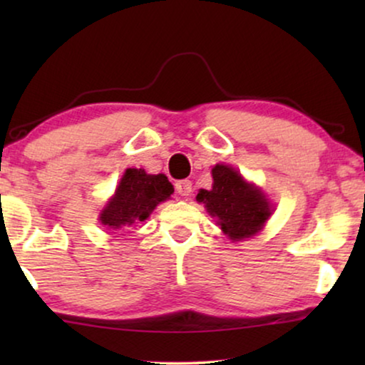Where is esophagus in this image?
<instances>
[{
	"label": "esophagus",
	"mask_w": 365,
	"mask_h": 365,
	"mask_svg": "<svg viewBox=\"0 0 365 365\" xmlns=\"http://www.w3.org/2000/svg\"><path fill=\"white\" fill-rule=\"evenodd\" d=\"M176 191L181 194V196H189L192 192V182L187 181V179H182V181L176 182Z\"/></svg>",
	"instance_id": "34e87169"
}]
</instances>
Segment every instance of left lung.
Segmentation results:
<instances>
[{
	"label": "left lung",
	"instance_id": "8db88e82",
	"mask_svg": "<svg viewBox=\"0 0 365 365\" xmlns=\"http://www.w3.org/2000/svg\"><path fill=\"white\" fill-rule=\"evenodd\" d=\"M212 189H201L196 201L206 206L232 241L256 236L274 211L264 192L226 164L212 168Z\"/></svg>",
	"mask_w": 365,
	"mask_h": 365
}]
</instances>
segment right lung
I'll return each mask as SVG.
<instances>
[{
    "label": "right lung",
    "mask_w": 365,
    "mask_h": 365,
    "mask_svg": "<svg viewBox=\"0 0 365 365\" xmlns=\"http://www.w3.org/2000/svg\"><path fill=\"white\" fill-rule=\"evenodd\" d=\"M173 192V184L164 174H148L144 169L129 168L99 214V222L111 231H124L134 222L146 221L158 204L171 197Z\"/></svg>",
    "instance_id": "add662e5"
}]
</instances>
